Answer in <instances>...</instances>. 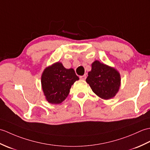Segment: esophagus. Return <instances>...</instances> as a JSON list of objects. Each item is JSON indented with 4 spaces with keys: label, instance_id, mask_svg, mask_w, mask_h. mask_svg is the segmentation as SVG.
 <instances>
[{
    "label": "esophagus",
    "instance_id": "34e87169",
    "mask_svg": "<svg viewBox=\"0 0 150 150\" xmlns=\"http://www.w3.org/2000/svg\"><path fill=\"white\" fill-rule=\"evenodd\" d=\"M79 78L82 79V80H85L86 78V74L83 75V76H80V77H79Z\"/></svg>",
    "mask_w": 150,
    "mask_h": 150
}]
</instances>
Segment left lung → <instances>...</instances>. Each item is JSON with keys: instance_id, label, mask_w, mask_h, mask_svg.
<instances>
[{"instance_id": "left-lung-1", "label": "left lung", "mask_w": 150, "mask_h": 150, "mask_svg": "<svg viewBox=\"0 0 150 150\" xmlns=\"http://www.w3.org/2000/svg\"><path fill=\"white\" fill-rule=\"evenodd\" d=\"M86 81L98 97L105 100L114 98L121 86V75L115 68L98 60L92 64Z\"/></svg>"}]
</instances>
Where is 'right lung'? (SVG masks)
Returning a JSON list of instances; mask_svg holds the SVG:
<instances>
[{
    "instance_id": "obj_1",
    "label": "right lung",
    "mask_w": 150,
    "mask_h": 150,
    "mask_svg": "<svg viewBox=\"0 0 150 150\" xmlns=\"http://www.w3.org/2000/svg\"><path fill=\"white\" fill-rule=\"evenodd\" d=\"M79 80L73 69H66L61 62L46 67L41 76L42 91L51 104H60L67 97L74 83Z\"/></svg>"
}]
</instances>
